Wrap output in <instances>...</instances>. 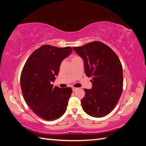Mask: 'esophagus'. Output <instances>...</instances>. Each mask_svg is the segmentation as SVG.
I'll return each instance as SVG.
<instances>
[{"instance_id":"obj_1","label":"esophagus","mask_w":146,"mask_h":146,"mask_svg":"<svg viewBox=\"0 0 146 146\" xmlns=\"http://www.w3.org/2000/svg\"><path fill=\"white\" fill-rule=\"evenodd\" d=\"M78 88H75V87H73L72 88V90H73V92H75L76 90H77Z\"/></svg>"}]
</instances>
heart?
Returning <instances> with one entry per match:
<instances>
[{"mask_svg":"<svg viewBox=\"0 0 146 146\" xmlns=\"http://www.w3.org/2000/svg\"><path fill=\"white\" fill-rule=\"evenodd\" d=\"M78 58V56H74V57L72 58V60H73V59H75V58Z\"/></svg>","mask_w":146,"mask_h":146,"instance_id":"b5f03b06","label":"heart"}]
</instances>
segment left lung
<instances>
[{"mask_svg": "<svg viewBox=\"0 0 146 146\" xmlns=\"http://www.w3.org/2000/svg\"><path fill=\"white\" fill-rule=\"evenodd\" d=\"M73 48L84 61L86 75L92 78V90L84 89L83 110L94 117L107 115L115 107L123 90V70L119 57L100 41Z\"/></svg>", "mask_w": 146, "mask_h": 146, "instance_id": "obj_1", "label": "left lung"}]
</instances>
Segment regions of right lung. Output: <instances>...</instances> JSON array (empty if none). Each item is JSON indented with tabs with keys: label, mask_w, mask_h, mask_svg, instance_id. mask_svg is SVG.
Masks as SVG:
<instances>
[{
	"label": "right lung",
	"mask_w": 146,
	"mask_h": 146,
	"mask_svg": "<svg viewBox=\"0 0 146 146\" xmlns=\"http://www.w3.org/2000/svg\"><path fill=\"white\" fill-rule=\"evenodd\" d=\"M72 50L69 46L43 45L30 55L22 70L20 82L24 100L43 120H56L66 110L72 89L53 87L51 82L54 81L61 61Z\"/></svg>",
	"instance_id": "obj_1"
}]
</instances>
